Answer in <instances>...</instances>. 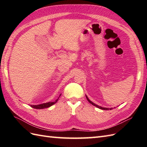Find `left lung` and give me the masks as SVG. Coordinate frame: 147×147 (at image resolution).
Returning <instances> with one entry per match:
<instances>
[{
	"label": "left lung",
	"mask_w": 147,
	"mask_h": 147,
	"mask_svg": "<svg viewBox=\"0 0 147 147\" xmlns=\"http://www.w3.org/2000/svg\"><path fill=\"white\" fill-rule=\"evenodd\" d=\"M86 99H87V100H88V101L90 102V104H91L92 105H94V106H96V107H97V108H99V109H102V110H112V109H109V108H104V107H100V106H99V105H96L95 104H94L92 102H91L90 99H89L88 98V97L86 96Z\"/></svg>",
	"instance_id": "8db88e82"
}]
</instances>
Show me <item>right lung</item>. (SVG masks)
Returning a JSON list of instances; mask_svg holds the SVG:
<instances>
[{
  "mask_svg": "<svg viewBox=\"0 0 147 147\" xmlns=\"http://www.w3.org/2000/svg\"><path fill=\"white\" fill-rule=\"evenodd\" d=\"M61 94H60L59 97L61 96ZM59 99V98H58ZM57 99V100H56L55 102H47V103H45V104H40V105H30V106L34 108V109H45V108H48L49 107H50L51 105H53V104H55L56 102L58 100Z\"/></svg>",
  "mask_w": 147,
  "mask_h": 147,
  "instance_id": "obj_1",
  "label": "right lung"
}]
</instances>
